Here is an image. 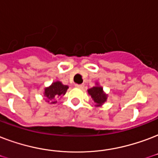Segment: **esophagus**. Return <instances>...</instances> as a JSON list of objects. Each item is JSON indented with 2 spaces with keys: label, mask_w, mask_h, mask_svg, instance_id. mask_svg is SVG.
Segmentation results:
<instances>
[{
  "label": "esophagus",
  "mask_w": 158,
  "mask_h": 158,
  "mask_svg": "<svg viewBox=\"0 0 158 158\" xmlns=\"http://www.w3.org/2000/svg\"><path fill=\"white\" fill-rule=\"evenodd\" d=\"M75 87L78 89H83L84 88V84H75Z\"/></svg>",
  "instance_id": "1"
}]
</instances>
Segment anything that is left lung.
<instances>
[{"mask_svg":"<svg viewBox=\"0 0 158 158\" xmlns=\"http://www.w3.org/2000/svg\"><path fill=\"white\" fill-rule=\"evenodd\" d=\"M88 93L91 96L94 102L96 103L95 106H97V107L101 106L107 100L108 95L103 92V88L101 86H98V84H97V86H94V87L91 88V89L88 90Z\"/></svg>","mask_w":158,"mask_h":158,"instance_id":"left-lung-1","label":"left lung"}]
</instances>
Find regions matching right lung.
<instances>
[{"label":"right lung","mask_w":158,"mask_h":158,"mask_svg":"<svg viewBox=\"0 0 158 158\" xmlns=\"http://www.w3.org/2000/svg\"><path fill=\"white\" fill-rule=\"evenodd\" d=\"M69 89V86L64 85L61 82L56 81L52 83V84L44 89V95L46 98V102H51L50 103H55V98L59 96H63L65 94L66 91Z\"/></svg>","instance_id":"1"}]
</instances>
